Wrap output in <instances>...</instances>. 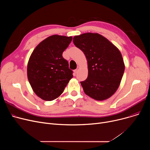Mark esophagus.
<instances>
[{"label":"esophagus","mask_w":150,"mask_h":150,"mask_svg":"<svg viewBox=\"0 0 150 150\" xmlns=\"http://www.w3.org/2000/svg\"><path fill=\"white\" fill-rule=\"evenodd\" d=\"M78 69H79V68L77 67V69H76L74 70V72H75V74H77V73H78Z\"/></svg>","instance_id":"1"}]
</instances>
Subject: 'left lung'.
Here are the masks:
<instances>
[{
  "instance_id": "left-lung-1",
  "label": "left lung",
  "mask_w": 150,
  "mask_h": 150,
  "mask_svg": "<svg viewBox=\"0 0 150 150\" xmlns=\"http://www.w3.org/2000/svg\"><path fill=\"white\" fill-rule=\"evenodd\" d=\"M73 42L83 52L88 61V78L80 82L85 93L96 100L112 96L119 88L125 71L119 49L98 33L75 36Z\"/></svg>"
}]
</instances>
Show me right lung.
I'll return each instance as SVG.
<instances>
[{"label": "right lung", "instance_id": "obj_1", "mask_svg": "<svg viewBox=\"0 0 150 150\" xmlns=\"http://www.w3.org/2000/svg\"><path fill=\"white\" fill-rule=\"evenodd\" d=\"M72 40L71 36H49L39 43L31 54L27 66L28 79L35 93L44 100L58 98L73 77V71L62 57Z\"/></svg>", "mask_w": 150, "mask_h": 150}]
</instances>
